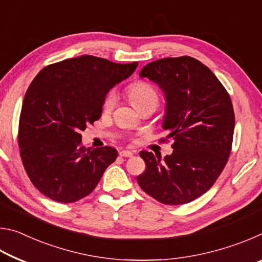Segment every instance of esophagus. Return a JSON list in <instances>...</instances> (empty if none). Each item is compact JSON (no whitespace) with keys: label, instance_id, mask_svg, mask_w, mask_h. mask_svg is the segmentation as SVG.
<instances>
[{"label":"esophagus","instance_id":"obj_1","mask_svg":"<svg viewBox=\"0 0 262 262\" xmlns=\"http://www.w3.org/2000/svg\"><path fill=\"white\" fill-rule=\"evenodd\" d=\"M121 157H132L133 156V152L129 151V150H122V151L119 152Z\"/></svg>","mask_w":262,"mask_h":262}]
</instances>
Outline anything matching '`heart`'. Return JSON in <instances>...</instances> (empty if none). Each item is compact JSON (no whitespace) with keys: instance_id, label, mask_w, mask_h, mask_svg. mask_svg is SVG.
<instances>
[{"instance_id":"1","label":"heart","mask_w":262,"mask_h":262,"mask_svg":"<svg viewBox=\"0 0 262 262\" xmlns=\"http://www.w3.org/2000/svg\"><path fill=\"white\" fill-rule=\"evenodd\" d=\"M128 96H129L133 105L139 110L147 107V106L150 105L157 106L159 100L157 91L150 84L145 82H136L132 84L129 89H128ZM115 103H117V95L112 90L105 96L103 101L104 111L113 110Z\"/></svg>"}]
</instances>
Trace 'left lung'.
I'll return each mask as SVG.
<instances>
[{
    "label": "left lung",
    "instance_id": "8db88e82",
    "mask_svg": "<svg viewBox=\"0 0 262 262\" xmlns=\"http://www.w3.org/2000/svg\"><path fill=\"white\" fill-rule=\"evenodd\" d=\"M140 76L165 95L163 128L174 143L164 159L140 152L147 167L137 183L164 205L188 203L205 194L227 165L234 130L231 98L214 73L190 56L150 62Z\"/></svg>",
    "mask_w": 262,
    "mask_h": 262
}]
</instances>
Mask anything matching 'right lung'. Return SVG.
Returning <instances> with one entry per match:
<instances>
[{
    "label": "right lung",
    "instance_id": "obj_1",
    "mask_svg": "<svg viewBox=\"0 0 262 262\" xmlns=\"http://www.w3.org/2000/svg\"><path fill=\"white\" fill-rule=\"evenodd\" d=\"M137 64L82 55L47 66L34 77L21 106L18 145L31 183L45 196L81 200L117 159L114 148H84L81 132L98 120L105 96Z\"/></svg>",
    "mask_w": 262,
    "mask_h": 262
}]
</instances>
